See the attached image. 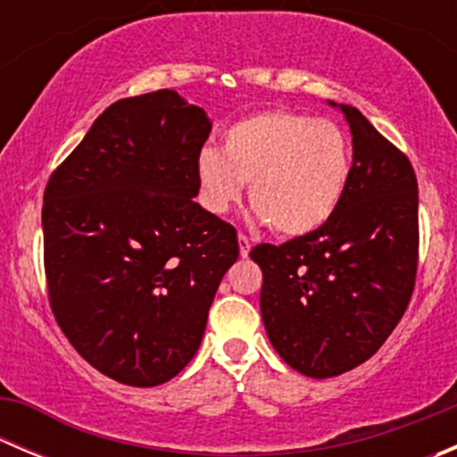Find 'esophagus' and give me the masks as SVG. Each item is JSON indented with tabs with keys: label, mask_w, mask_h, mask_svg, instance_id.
<instances>
[{
	"label": "esophagus",
	"mask_w": 457,
	"mask_h": 457,
	"mask_svg": "<svg viewBox=\"0 0 457 457\" xmlns=\"http://www.w3.org/2000/svg\"><path fill=\"white\" fill-rule=\"evenodd\" d=\"M250 250H252V241L245 237V234H238V252H241L243 258L250 256Z\"/></svg>",
	"instance_id": "obj_1"
}]
</instances>
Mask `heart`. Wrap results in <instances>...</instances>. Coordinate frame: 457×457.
<instances>
[{
    "mask_svg": "<svg viewBox=\"0 0 457 457\" xmlns=\"http://www.w3.org/2000/svg\"><path fill=\"white\" fill-rule=\"evenodd\" d=\"M201 203L225 214L250 183V203L261 223L280 237H307L320 229L347 195L352 143L329 119L294 110H265L232 123L223 154L214 147L196 159Z\"/></svg>",
    "mask_w": 457,
    "mask_h": 457,
    "instance_id": "obj_1",
    "label": "heart"
}]
</instances>
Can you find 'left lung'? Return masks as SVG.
Here are the masks:
<instances>
[{
	"label": "left lung",
	"mask_w": 457,
	"mask_h": 457,
	"mask_svg": "<svg viewBox=\"0 0 457 457\" xmlns=\"http://www.w3.org/2000/svg\"><path fill=\"white\" fill-rule=\"evenodd\" d=\"M338 110L353 143L340 207L307 237L250 252L262 270L270 343L310 378L340 376L370 361L407 310L418 271L416 172L361 110Z\"/></svg>",
	"instance_id": "obj_1"
}]
</instances>
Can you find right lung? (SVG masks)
<instances>
[{
  "label": "right lung",
  "instance_id": "1",
  "mask_svg": "<svg viewBox=\"0 0 457 457\" xmlns=\"http://www.w3.org/2000/svg\"><path fill=\"white\" fill-rule=\"evenodd\" d=\"M210 130L205 110L174 90L128 96L46 186L53 314L79 356L121 385H163L195 358L238 258L237 229L195 203Z\"/></svg>",
  "mask_w": 457,
  "mask_h": 457
}]
</instances>
